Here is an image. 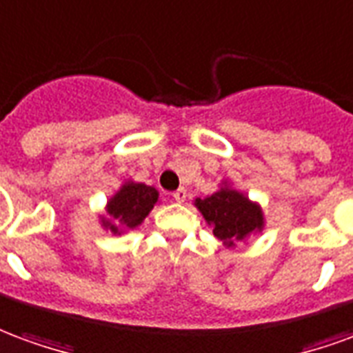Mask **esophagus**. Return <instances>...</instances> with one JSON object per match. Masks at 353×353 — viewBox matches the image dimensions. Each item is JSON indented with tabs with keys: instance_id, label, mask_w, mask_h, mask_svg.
Segmentation results:
<instances>
[{
	"instance_id": "esophagus-1",
	"label": "esophagus",
	"mask_w": 353,
	"mask_h": 353,
	"mask_svg": "<svg viewBox=\"0 0 353 353\" xmlns=\"http://www.w3.org/2000/svg\"><path fill=\"white\" fill-rule=\"evenodd\" d=\"M173 197L176 203H184L188 197V190L186 188H179V190H176V192L173 194Z\"/></svg>"
}]
</instances>
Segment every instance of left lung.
Instances as JSON below:
<instances>
[{
	"mask_svg": "<svg viewBox=\"0 0 353 353\" xmlns=\"http://www.w3.org/2000/svg\"><path fill=\"white\" fill-rule=\"evenodd\" d=\"M194 205L225 248H235L236 243H246L265 230L261 205L236 190L230 180H222L214 194L197 197Z\"/></svg>",
	"mask_w": 353,
	"mask_h": 353,
	"instance_id": "obj_1",
	"label": "left lung"
}]
</instances>
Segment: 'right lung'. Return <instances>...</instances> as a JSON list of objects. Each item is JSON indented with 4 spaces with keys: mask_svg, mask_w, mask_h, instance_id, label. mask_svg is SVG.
<instances>
[{
    "mask_svg": "<svg viewBox=\"0 0 353 353\" xmlns=\"http://www.w3.org/2000/svg\"><path fill=\"white\" fill-rule=\"evenodd\" d=\"M158 203L159 192L154 186L131 179L123 180L122 186L107 199L105 212L99 214V223L112 235H123L145 222Z\"/></svg>",
    "mask_w": 353,
    "mask_h": 353,
    "instance_id": "right-lung-1",
    "label": "right lung"
}]
</instances>
